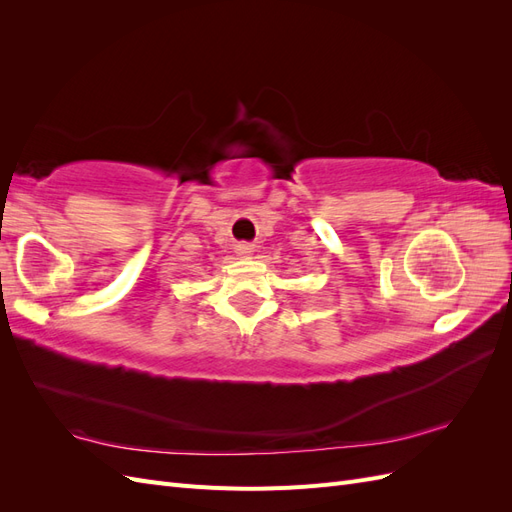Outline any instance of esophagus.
<instances>
[{
  "instance_id": "obj_1",
  "label": "esophagus",
  "mask_w": 512,
  "mask_h": 512,
  "mask_svg": "<svg viewBox=\"0 0 512 512\" xmlns=\"http://www.w3.org/2000/svg\"><path fill=\"white\" fill-rule=\"evenodd\" d=\"M235 252H237V256H241V258H250L252 252H254V245H250V243H237V245H235Z\"/></svg>"
}]
</instances>
